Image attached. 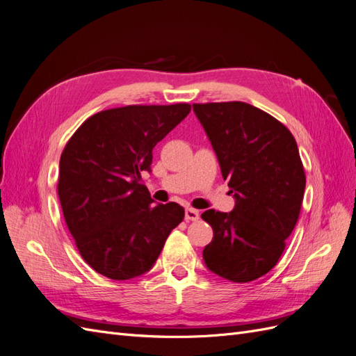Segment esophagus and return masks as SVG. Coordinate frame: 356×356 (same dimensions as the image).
<instances>
[{"label":"esophagus","mask_w":356,"mask_h":356,"mask_svg":"<svg viewBox=\"0 0 356 356\" xmlns=\"http://www.w3.org/2000/svg\"><path fill=\"white\" fill-rule=\"evenodd\" d=\"M199 217H200L199 211L193 209V208H187L186 209V220L187 221H196V220H199Z\"/></svg>","instance_id":"obj_1"}]
</instances>
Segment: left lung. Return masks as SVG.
Returning <instances> with one entry per match:
<instances>
[{"label":"left lung","mask_w":356,"mask_h":356,"mask_svg":"<svg viewBox=\"0 0 356 356\" xmlns=\"http://www.w3.org/2000/svg\"><path fill=\"white\" fill-rule=\"evenodd\" d=\"M234 197L232 212L202 213L213 238L204 246L209 270L251 282L276 266L293 233L306 175L296 139L275 117L245 102L193 104Z\"/></svg>","instance_id":"8db88e82"}]
</instances>
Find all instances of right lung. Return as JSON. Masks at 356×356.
<instances>
[{"mask_svg": "<svg viewBox=\"0 0 356 356\" xmlns=\"http://www.w3.org/2000/svg\"><path fill=\"white\" fill-rule=\"evenodd\" d=\"M188 104L127 105L89 117L65 145L58 195L81 257L93 270L127 281L152 268L184 220L178 203H157L143 184L153 148L190 113Z\"/></svg>", "mask_w": 356, "mask_h": 356, "instance_id": "add662e5", "label": "right lung"}]
</instances>
